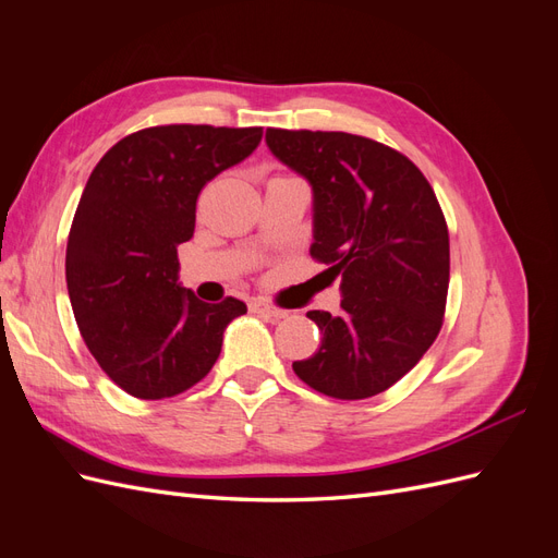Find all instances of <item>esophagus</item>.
Masks as SVG:
<instances>
[{
    "label": "esophagus",
    "instance_id": "1",
    "mask_svg": "<svg viewBox=\"0 0 558 558\" xmlns=\"http://www.w3.org/2000/svg\"><path fill=\"white\" fill-rule=\"evenodd\" d=\"M248 310H251L253 314H265V316L275 318V320H279V318H286V316H289V312H283V310H279V307L267 305V302H263V300H251Z\"/></svg>",
    "mask_w": 558,
    "mask_h": 558
}]
</instances>
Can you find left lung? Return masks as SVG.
Instances as JSON below:
<instances>
[{
    "label": "left lung",
    "mask_w": 558,
    "mask_h": 558,
    "mask_svg": "<svg viewBox=\"0 0 558 558\" xmlns=\"http://www.w3.org/2000/svg\"><path fill=\"white\" fill-rule=\"evenodd\" d=\"M265 142L314 195L312 258L342 277V312H307L320 347L295 361L314 391L363 400L393 386L442 328L449 232L430 183L398 150L349 132L277 130Z\"/></svg>",
    "instance_id": "obj_1"
}]
</instances>
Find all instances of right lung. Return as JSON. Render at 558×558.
Here are the masks:
<instances>
[{"label": "right lung", "instance_id": "1", "mask_svg": "<svg viewBox=\"0 0 558 558\" xmlns=\"http://www.w3.org/2000/svg\"><path fill=\"white\" fill-rule=\"evenodd\" d=\"M263 128L158 125L128 134L97 162L66 240V291L99 367L142 400L205 379L238 298L202 302L179 283L177 246L195 230L207 181L248 158Z\"/></svg>", "mask_w": 558, "mask_h": 558}]
</instances>
